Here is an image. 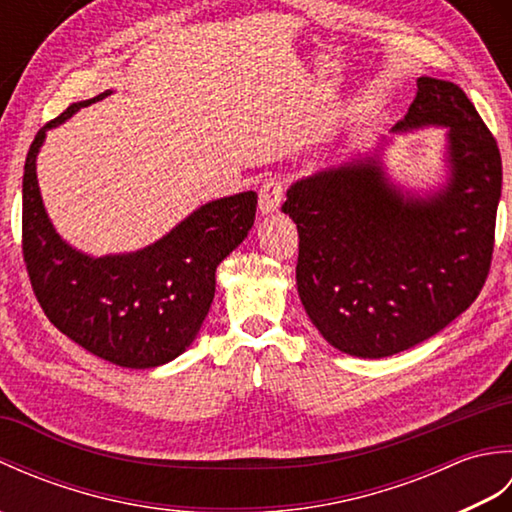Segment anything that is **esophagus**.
<instances>
[{
    "mask_svg": "<svg viewBox=\"0 0 512 512\" xmlns=\"http://www.w3.org/2000/svg\"><path fill=\"white\" fill-rule=\"evenodd\" d=\"M281 200H284V184L277 178H268L259 189V211H262V215L275 213L279 211Z\"/></svg>",
    "mask_w": 512,
    "mask_h": 512,
    "instance_id": "obj_1",
    "label": "esophagus"
}]
</instances>
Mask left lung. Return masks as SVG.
<instances>
[{
  "label": "left lung",
  "instance_id": "8db88e82",
  "mask_svg": "<svg viewBox=\"0 0 512 512\" xmlns=\"http://www.w3.org/2000/svg\"><path fill=\"white\" fill-rule=\"evenodd\" d=\"M391 132L447 127L449 180L405 195L376 156L297 180L281 211L299 233L297 290L336 350L383 358L427 341L480 295L491 270L502 156L458 85L420 76Z\"/></svg>",
  "mask_w": 512,
  "mask_h": 512
}]
</instances>
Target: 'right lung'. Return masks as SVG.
I'll return each instance as SVG.
<instances>
[{"mask_svg": "<svg viewBox=\"0 0 512 512\" xmlns=\"http://www.w3.org/2000/svg\"><path fill=\"white\" fill-rule=\"evenodd\" d=\"M107 94L112 92L72 103L32 140L24 167L21 253L54 328L114 365L147 369L173 361L198 336L213 303L215 270L253 226L257 193L204 204L136 253L90 257L72 248L43 209L37 154L48 129Z\"/></svg>", "mask_w": 512, "mask_h": 512, "instance_id": "1", "label": "right lung"}]
</instances>
